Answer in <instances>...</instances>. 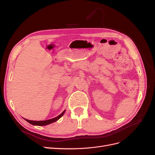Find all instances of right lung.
<instances>
[{
	"label": "right lung",
	"mask_w": 155,
	"mask_h": 155,
	"mask_svg": "<svg viewBox=\"0 0 155 155\" xmlns=\"http://www.w3.org/2000/svg\"><path fill=\"white\" fill-rule=\"evenodd\" d=\"M65 112V110L62 112L61 114H59L58 116L55 117L54 118L50 119V120H44V121H33V120H26L25 119L26 121H27L28 122L30 123L31 125H39V126H43V125H47L48 124H50L51 123H54L55 121H56L57 120H58L60 118H61L63 116V115L64 114Z\"/></svg>",
	"instance_id": "obj_1"
}]
</instances>
